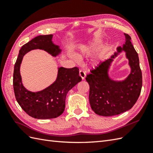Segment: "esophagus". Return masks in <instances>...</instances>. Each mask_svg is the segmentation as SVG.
Wrapping results in <instances>:
<instances>
[{"label": "esophagus", "mask_w": 153, "mask_h": 153, "mask_svg": "<svg viewBox=\"0 0 153 153\" xmlns=\"http://www.w3.org/2000/svg\"><path fill=\"white\" fill-rule=\"evenodd\" d=\"M79 76L82 77V78L83 79H85V77L86 76V74H85V71H83V70H79Z\"/></svg>", "instance_id": "1"}]
</instances>
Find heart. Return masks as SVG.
Masks as SVG:
<instances>
[{"mask_svg":"<svg viewBox=\"0 0 153 153\" xmlns=\"http://www.w3.org/2000/svg\"><path fill=\"white\" fill-rule=\"evenodd\" d=\"M100 43H101V40L99 39H94L92 43H91L90 48L92 50L96 49V48H98Z\"/></svg>","mask_w":153,"mask_h":153,"instance_id":"heart-1","label":"heart"}]
</instances>
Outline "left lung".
Listing matches in <instances>:
<instances>
[{
    "label": "left lung",
    "instance_id": "left-lung-1",
    "mask_svg": "<svg viewBox=\"0 0 153 153\" xmlns=\"http://www.w3.org/2000/svg\"><path fill=\"white\" fill-rule=\"evenodd\" d=\"M125 44L117 48V53L102 62L91 74L87 75L89 85V102L97 114L103 116L118 115L131 109L137 102L142 87V72L138 54L131 42V37L124 33ZM123 50L129 60L131 73L123 81H114L108 76L113 59Z\"/></svg>",
    "mask_w": 153,
    "mask_h": 153
}]
</instances>
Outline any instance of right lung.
<instances>
[{"label": "right lung", "instance_id": "obj_1", "mask_svg": "<svg viewBox=\"0 0 153 153\" xmlns=\"http://www.w3.org/2000/svg\"><path fill=\"white\" fill-rule=\"evenodd\" d=\"M53 35H39L23 45L19 51L14 65L13 87L16 99L22 108L29 116L37 119L57 118L64 111L68 92L82 81L78 68H58L56 81L46 89L38 92H31L23 85L19 71L24 55L33 49H42L56 56L61 53L59 46L54 45Z\"/></svg>", "mask_w": 153, "mask_h": 153}]
</instances>
